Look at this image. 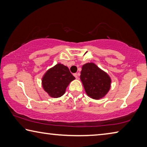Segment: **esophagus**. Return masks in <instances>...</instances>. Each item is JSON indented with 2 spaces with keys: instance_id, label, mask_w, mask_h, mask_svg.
Returning a JSON list of instances; mask_svg holds the SVG:
<instances>
[{
  "instance_id": "obj_1",
  "label": "esophagus",
  "mask_w": 147,
  "mask_h": 147,
  "mask_svg": "<svg viewBox=\"0 0 147 147\" xmlns=\"http://www.w3.org/2000/svg\"><path fill=\"white\" fill-rule=\"evenodd\" d=\"M74 77H75V78H76V79H78V78H79V74H78V73L74 74Z\"/></svg>"
}]
</instances>
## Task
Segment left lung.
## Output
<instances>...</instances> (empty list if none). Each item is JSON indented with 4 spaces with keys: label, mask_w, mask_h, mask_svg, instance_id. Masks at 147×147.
Listing matches in <instances>:
<instances>
[{
    "label": "left lung",
    "mask_w": 147,
    "mask_h": 147,
    "mask_svg": "<svg viewBox=\"0 0 147 147\" xmlns=\"http://www.w3.org/2000/svg\"><path fill=\"white\" fill-rule=\"evenodd\" d=\"M80 79L86 94L94 99L104 97L111 87L112 80L109 74L94 63L83 65Z\"/></svg>",
    "instance_id": "left-lung-1"
}]
</instances>
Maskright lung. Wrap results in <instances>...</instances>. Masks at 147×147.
Segmentation results:
<instances>
[{
    "label": "right lung",
    "instance_id": "add662e5",
    "mask_svg": "<svg viewBox=\"0 0 147 147\" xmlns=\"http://www.w3.org/2000/svg\"><path fill=\"white\" fill-rule=\"evenodd\" d=\"M75 79L68 67L58 63L44 74L42 86L49 96L57 98L63 96L69 84Z\"/></svg>",
    "mask_w": 147,
    "mask_h": 147
}]
</instances>
